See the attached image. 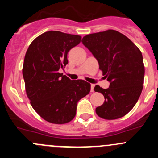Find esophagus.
<instances>
[{
    "mask_svg": "<svg viewBox=\"0 0 158 158\" xmlns=\"http://www.w3.org/2000/svg\"><path fill=\"white\" fill-rule=\"evenodd\" d=\"M94 85H91V92L93 93V92H94Z\"/></svg>",
    "mask_w": 158,
    "mask_h": 158,
    "instance_id": "obj_1",
    "label": "esophagus"
}]
</instances>
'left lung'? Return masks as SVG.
I'll use <instances>...</instances> for the list:
<instances>
[{
	"instance_id": "obj_1",
	"label": "left lung",
	"mask_w": 158,
	"mask_h": 158,
	"mask_svg": "<svg viewBox=\"0 0 158 158\" xmlns=\"http://www.w3.org/2000/svg\"><path fill=\"white\" fill-rule=\"evenodd\" d=\"M82 43L97 59L103 75L110 81L107 89L99 85L94 88L105 99L96 108L97 115L108 120L126 115L143 89L145 67L141 51L127 36L111 29L87 35Z\"/></svg>"
}]
</instances>
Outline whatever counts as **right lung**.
I'll use <instances>...</instances> for the list:
<instances>
[{"label": "right lung", "mask_w": 158, "mask_h": 158, "mask_svg": "<svg viewBox=\"0 0 158 158\" xmlns=\"http://www.w3.org/2000/svg\"><path fill=\"white\" fill-rule=\"evenodd\" d=\"M81 36L50 31L35 38L24 57L23 77L33 109L54 124L70 122L79 100L90 92L84 80L72 81L58 72L68 64L67 54L81 43Z\"/></svg>", "instance_id": "1"}]
</instances>
